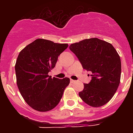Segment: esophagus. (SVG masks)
Instances as JSON below:
<instances>
[{
	"label": "esophagus",
	"mask_w": 133,
	"mask_h": 133,
	"mask_svg": "<svg viewBox=\"0 0 133 133\" xmlns=\"http://www.w3.org/2000/svg\"><path fill=\"white\" fill-rule=\"evenodd\" d=\"M70 82H71V83H75V81H74V80H72V79H70Z\"/></svg>",
	"instance_id": "1"
}]
</instances>
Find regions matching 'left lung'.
<instances>
[{
	"mask_svg": "<svg viewBox=\"0 0 133 133\" xmlns=\"http://www.w3.org/2000/svg\"><path fill=\"white\" fill-rule=\"evenodd\" d=\"M70 49L84 69L92 72L91 81L78 93L81 99L93 107L107 104L117 91L121 74V58L113 46L97 38L71 44Z\"/></svg>",
	"mask_w": 133,
	"mask_h": 133,
	"instance_id": "1",
	"label": "left lung"
}]
</instances>
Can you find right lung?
Wrapping results in <instances>:
<instances>
[{"label": "right lung", "mask_w": 133, "mask_h": 133, "mask_svg": "<svg viewBox=\"0 0 133 133\" xmlns=\"http://www.w3.org/2000/svg\"><path fill=\"white\" fill-rule=\"evenodd\" d=\"M68 46L38 38L20 52L15 64L16 83L26 103L35 110L54 109L70 83L67 77L59 79L48 75Z\"/></svg>", "instance_id": "right-lung-1"}]
</instances>
